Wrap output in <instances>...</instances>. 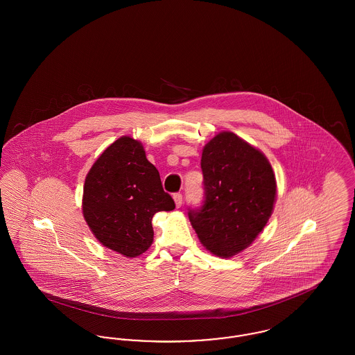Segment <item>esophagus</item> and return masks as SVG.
<instances>
[{
  "mask_svg": "<svg viewBox=\"0 0 355 355\" xmlns=\"http://www.w3.org/2000/svg\"><path fill=\"white\" fill-rule=\"evenodd\" d=\"M173 198H174L175 206H177V207H181V205H182V194H181V193H175V194L173 196Z\"/></svg>",
  "mask_w": 355,
  "mask_h": 355,
  "instance_id": "1",
  "label": "esophagus"
}]
</instances>
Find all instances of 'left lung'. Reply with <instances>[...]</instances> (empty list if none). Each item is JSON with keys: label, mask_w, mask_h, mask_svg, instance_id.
Segmentation results:
<instances>
[{"label": "left lung", "mask_w": 355, "mask_h": 355, "mask_svg": "<svg viewBox=\"0 0 355 355\" xmlns=\"http://www.w3.org/2000/svg\"><path fill=\"white\" fill-rule=\"evenodd\" d=\"M203 201L189 220L203 246L220 257L248 248L270 218L275 177L268 158L230 132L216 135L201 158Z\"/></svg>", "instance_id": "obj_1"}]
</instances>
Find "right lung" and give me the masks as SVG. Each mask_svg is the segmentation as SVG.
Listing matches in <instances>:
<instances>
[{
  "mask_svg": "<svg viewBox=\"0 0 355 355\" xmlns=\"http://www.w3.org/2000/svg\"><path fill=\"white\" fill-rule=\"evenodd\" d=\"M174 207L158 170L130 137L113 142L86 175L85 220L103 246L125 257L146 252L154 236L153 216Z\"/></svg>",
  "mask_w": 355,
  "mask_h": 355,
  "instance_id": "add662e5",
  "label": "right lung"
}]
</instances>
